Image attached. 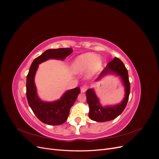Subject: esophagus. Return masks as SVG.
<instances>
[{"mask_svg": "<svg viewBox=\"0 0 159 159\" xmlns=\"http://www.w3.org/2000/svg\"><path fill=\"white\" fill-rule=\"evenodd\" d=\"M88 85H83L81 88V92H85V91L88 89Z\"/></svg>", "mask_w": 159, "mask_h": 159, "instance_id": "obj_1", "label": "esophagus"}]
</instances>
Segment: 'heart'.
Masks as SVG:
<instances>
[{
  "instance_id": "obj_1",
  "label": "heart",
  "mask_w": 159,
  "mask_h": 159,
  "mask_svg": "<svg viewBox=\"0 0 159 159\" xmlns=\"http://www.w3.org/2000/svg\"><path fill=\"white\" fill-rule=\"evenodd\" d=\"M103 64L102 57L89 52L77 57L72 63V68L77 72H83L88 68L89 76L98 72Z\"/></svg>"
}]
</instances>
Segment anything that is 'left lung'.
Returning a JSON list of instances; mask_svg holds the SVG:
<instances>
[{
  "mask_svg": "<svg viewBox=\"0 0 159 159\" xmlns=\"http://www.w3.org/2000/svg\"><path fill=\"white\" fill-rule=\"evenodd\" d=\"M108 74H114L121 77L125 86V98L121 103L113 106L103 107L100 104L94 90L93 89H88L86 91V98L89 107V117L93 121L105 122L115 119L121 114L128 102L130 93V82L128 71L122 61L117 57H115L113 60L109 62L107 66L101 72L96 81L99 80L103 76Z\"/></svg>",
  "mask_w": 159,
  "mask_h": 159,
  "instance_id": "left-lung-1",
  "label": "left lung"
}]
</instances>
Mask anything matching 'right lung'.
<instances>
[{
    "label": "right lung",
    "instance_id": "obj_1",
    "mask_svg": "<svg viewBox=\"0 0 159 159\" xmlns=\"http://www.w3.org/2000/svg\"><path fill=\"white\" fill-rule=\"evenodd\" d=\"M73 50L66 48L46 50L32 61L26 77V98L32 111L42 123L50 125H59L66 121L70 110L80 93V88H75L66 91L61 98L52 102L42 101L37 95L34 76L38 65L49 59L64 60Z\"/></svg>",
    "mask_w": 159,
    "mask_h": 159
}]
</instances>
